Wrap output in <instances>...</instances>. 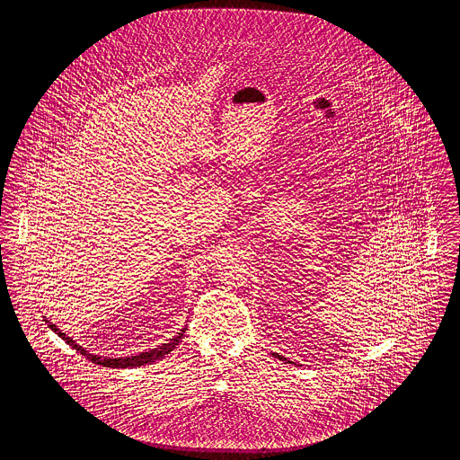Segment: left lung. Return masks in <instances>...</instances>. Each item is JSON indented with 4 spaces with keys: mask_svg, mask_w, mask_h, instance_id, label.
<instances>
[{
    "mask_svg": "<svg viewBox=\"0 0 460 460\" xmlns=\"http://www.w3.org/2000/svg\"><path fill=\"white\" fill-rule=\"evenodd\" d=\"M274 355H276V357H279L281 360H286L285 357H281V355H278V353H274Z\"/></svg>",
    "mask_w": 460,
    "mask_h": 460,
    "instance_id": "left-lung-1",
    "label": "left lung"
}]
</instances>
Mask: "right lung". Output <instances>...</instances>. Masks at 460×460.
I'll return each mask as SVG.
<instances>
[{"label":"right lung","mask_w":460,"mask_h":460,"mask_svg":"<svg viewBox=\"0 0 460 460\" xmlns=\"http://www.w3.org/2000/svg\"><path fill=\"white\" fill-rule=\"evenodd\" d=\"M44 321H46V319H44ZM46 323H48V321H46ZM48 326L51 328V331H55L62 340H66V343H68L70 347H74L75 350L81 351L91 362H94V364H98V366H103V367H113V369H115V367H120V369H126V367H139V366H145V364H152L155 360H158V358H162V357H165L167 353H171V351L174 350L175 347H177V343L182 340L184 331H186V328L182 329L181 332H177V336L172 338L169 343H164L162 347L154 349V350L141 351L139 355H134V357H119V358H109V357H105V358H103V357L93 355V353L84 350L83 347H79L72 338L66 336V332L58 331V328H57L55 324L48 323Z\"/></svg>","instance_id":"add662e5"}]
</instances>
